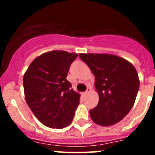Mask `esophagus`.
Here are the masks:
<instances>
[{"mask_svg":"<svg viewBox=\"0 0 155 155\" xmlns=\"http://www.w3.org/2000/svg\"><path fill=\"white\" fill-rule=\"evenodd\" d=\"M90 91H91V89H90V87H87V90H86V91H84V94H87V93H89Z\"/></svg>","mask_w":155,"mask_h":155,"instance_id":"esophagus-1","label":"esophagus"}]
</instances>
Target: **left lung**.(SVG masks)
I'll return each instance as SVG.
<instances>
[{"instance_id": "obj_1", "label": "left lung", "mask_w": 155, "mask_h": 155, "mask_svg": "<svg viewBox=\"0 0 155 155\" xmlns=\"http://www.w3.org/2000/svg\"><path fill=\"white\" fill-rule=\"evenodd\" d=\"M94 75L98 103L89 111L94 124L114 125L132 109L140 80L134 66L126 59L109 53H79Z\"/></svg>"}]
</instances>
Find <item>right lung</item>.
<instances>
[{"label":"right lung","mask_w":155,"mask_h":155,"mask_svg":"<svg viewBox=\"0 0 155 155\" xmlns=\"http://www.w3.org/2000/svg\"><path fill=\"white\" fill-rule=\"evenodd\" d=\"M78 54L63 50L42 53L28 66L23 78L25 98L40 123L62 129L71 124L81 94L66 78Z\"/></svg>","instance_id":"1"}]
</instances>
